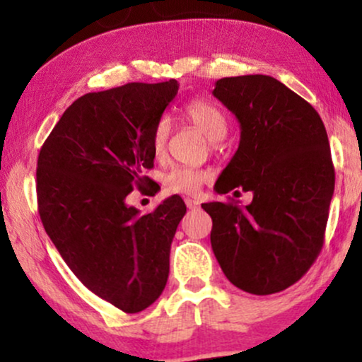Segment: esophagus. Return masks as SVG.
<instances>
[{"instance_id": "34e87169", "label": "esophagus", "mask_w": 362, "mask_h": 362, "mask_svg": "<svg viewBox=\"0 0 362 362\" xmlns=\"http://www.w3.org/2000/svg\"><path fill=\"white\" fill-rule=\"evenodd\" d=\"M185 204H187V207H189V209H197V207L201 206V202L195 201V199L187 197V199H185Z\"/></svg>"}]
</instances>
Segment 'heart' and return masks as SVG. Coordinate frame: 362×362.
Listing matches in <instances>:
<instances>
[{"instance_id": "heart-1", "label": "heart", "mask_w": 362, "mask_h": 362, "mask_svg": "<svg viewBox=\"0 0 362 362\" xmlns=\"http://www.w3.org/2000/svg\"><path fill=\"white\" fill-rule=\"evenodd\" d=\"M185 117L194 124L199 131L206 134L207 139L219 141L226 136L228 120L214 103L206 100H192L185 105ZM170 136L168 119H160L151 134V151L155 158H163L167 153ZM211 177L209 172L192 167H175L165 175V187L170 192L197 194L202 184Z\"/></svg>"}]
</instances>
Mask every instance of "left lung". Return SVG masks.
Here are the masks:
<instances>
[{
    "instance_id": "obj_1",
    "label": "left lung",
    "mask_w": 362,
    "mask_h": 362,
    "mask_svg": "<svg viewBox=\"0 0 362 362\" xmlns=\"http://www.w3.org/2000/svg\"><path fill=\"white\" fill-rule=\"evenodd\" d=\"M213 95L240 122V144L218 194L252 192L248 206L206 202L211 247L231 284L274 294L300 281L323 247L335 172L325 126L305 98L265 74L221 78Z\"/></svg>"
}]
</instances>
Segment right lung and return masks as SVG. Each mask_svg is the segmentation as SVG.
Here are the masks:
<instances>
[{
    "instance_id": "right-lung-1",
    "label": "right lung",
    "mask_w": 362,
    "mask_h": 362,
    "mask_svg": "<svg viewBox=\"0 0 362 362\" xmlns=\"http://www.w3.org/2000/svg\"><path fill=\"white\" fill-rule=\"evenodd\" d=\"M177 91L170 80L83 95L37 160L45 233L91 293L126 313L146 310L163 293L170 247L187 211L180 195L149 214L126 202L134 187L149 185L153 129Z\"/></svg>"
}]
</instances>
